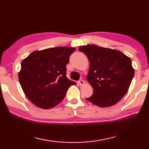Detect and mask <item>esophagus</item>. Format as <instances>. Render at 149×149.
I'll return each instance as SVG.
<instances>
[{"label":"esophagus","instance_id":"esophagus-1","mask_svg":"<svg viewBox=\"0 0 149 149\" xmlns=\"http://www.w3.org/2000/svg\"><path fill=\"white\" fill-rule=\"evenodd\" d=\"M78 83H79V84L80 86H82L84 85V81L83 80H80L78 82Z\"/></svg>","mask_w":149,"mask_h":149}]
</instances>
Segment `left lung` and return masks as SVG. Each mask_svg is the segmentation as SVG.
<instances>
[{"label": "left lung", "mask_w": 149, "mask_h": 149, "mask_svg": "<svg viewBox=\"0 0 149 149\" xmlns=\"http://www.w3.org/2000/svg\"><path fill=\"white\" fill-rule=\"evenodd\" d=\"M79 49L90 61L86 79L93 92L86 100L100 107L115 105L126 95L134 77L131 59L117 49L94 44Z\"/></svg>", "instance_id": "8db88e82"}]
</instances>
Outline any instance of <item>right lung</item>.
Listing matches in <instances>:
<instances>
[{
	"instance_id": "obj_1",
	"label": "right lung",
	"mask_w": 149,
	"mask_h": 149,
	"mask_svg": "<svg viewBox=\"0 0 149 149\" xmlns=\"http://www.w3.org/2000/svg\"><path fill=\"white\" fill-rule=\"evenodd\" d=\"M75 50L72 47H55L33 52L22 61L18 73L25 95L35 106L53 108L63 100L76 82L66 77V65Z\"/></svg>"
}]
</instances>
